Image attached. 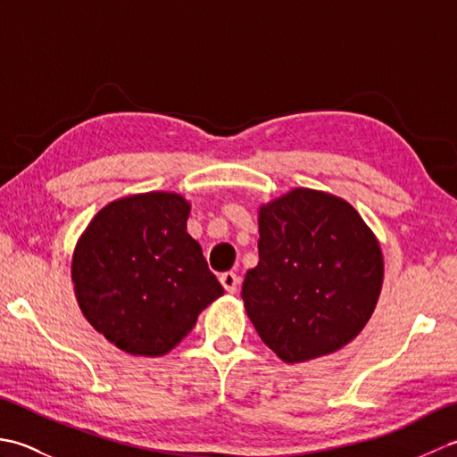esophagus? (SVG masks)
Segmentation results:
<instances>
[{
    "label": "esophagus",
    "instance_id": "34e87169",
    "mask_svg": "<svg viewBox=\"0 0 457 457\" xmlns=\"http://www.w3.org/2000/svg\"><path fill=\"white\" fill-rule=\"evenodd\" d=\"M220 283H221L223 288L228 290V293L234 295L236 290H237V287H239V277L234 273V270H228V273H221Z\"/></svg>",
    "mask_w": 457,
    "mask_h": 457
}]
</instances>
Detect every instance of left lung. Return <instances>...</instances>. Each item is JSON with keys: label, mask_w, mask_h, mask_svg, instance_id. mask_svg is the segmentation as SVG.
I'll list each match as a JSON object with an SVG mask.
<instances>
[{"label": "left lung", "mask_w": 457, "mask_h": 457, "mask_svg": "<svg viewBox=\"0 0 457 457\" xmlns=\"http://www.w3.org/2000/svg\"><path fill=\"white\" fill-rule=\"evenodd\" d=\"M259 263L241 298L263 344L285 363L347 345L373 316L385 278L381 244L347 200L293 188L259 206Z\"/></svg>", "instance_id": "1"}]
</instances>
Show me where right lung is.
Listing matches in <instances>:
<instances>
[{
	"label": "right lung",
	"instance_id": "add662e5",
	"mask_svg": "<svg viewBox=\"0 0 457 457\" xmlns=\"http://www.w3.org/2000/svg\"><path fill=\"white\" fill-rule=\"evenodd\" d=\"M190 202L141 192L96 213L72 253L74 296L96 332L135 357H161L223 295L187 231Z\"/></svg>",
	"mask_w": 457,
	"mask_h": 457
}]
</instances>
